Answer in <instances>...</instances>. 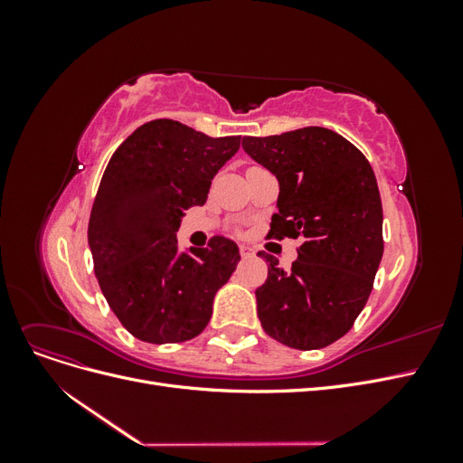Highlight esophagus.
Listing matches in <instances>:
<instances>
[{
    "instance_id": "obj_1",
    "label": "esophagus",
    "mask_w": 463,
    "mask_h": 463,
    "mask_svg": "<svg viewBox=\"0 0 463 463\" xmlns=\"http://www.w3.org/2000/svg\"><path fill=\"white\" fill-rule=\"evenodd\" d=\"M240 253H241V257H243V259H247V257L253 255V249L247 247V245H241V247H240Z\"/></svg>"
}]
</instances>
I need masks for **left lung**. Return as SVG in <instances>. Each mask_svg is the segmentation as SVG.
Wrapping results in <instances>:
<instances>
[{
	"instance_id": "8db88e82",
	"label": "left lung",
	"mask_w": 463,
	"mask_h": 463,
	"mask_svg": "<svg viewBox=\"0 0 463 463\" xmlns=\"http://www.w3.org/2000/svg\"><path fill=\"white\" fill-rule=\"evenodd\" d=\"M243 150L279 184L269 237L303 241L291 270L259 253L269 262V278L255 291L260 325L284 345L326 347L354 326L384 253L373 167L359 148L325 128L243 137Z\"/></svg>"
}]
</instances>
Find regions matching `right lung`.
Instances as JSON below:
<instances>
[{"label":"right lung","mask_w":463,"mask_h":463,"mask_svg":"<svg viewBox=\"0 0 463 463\" xmlns=\"http://www.w3.org/2000/svg\"><path fill=\"white\" fill-rule=\"evenodd\" d=\"M241 137H208L174 119L133 131L109 158L89 220L94 274L109 309L135 338L177 344L199 335L240 249L214 235L181 253L175 232L203 206Z\"/></svg>","instance_id":"add662e5"}]
</instances>
